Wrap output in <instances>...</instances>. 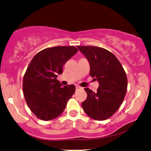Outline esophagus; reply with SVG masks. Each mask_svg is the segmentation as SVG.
<instances>
[{"label": "esophagus", "instance_id": "1", "mask_svg": "<svg viewBox=\"0 0 151 151\" xmlns=\"http://www.w3.org/2000/svg\"><path fill=\"white\" fill-rule=\"evenodd\" d=\"M81 89V87H79V86H76V90H79Z\"/></svg>", "mask_w": 151, "mask_h": 151}]
</instances>
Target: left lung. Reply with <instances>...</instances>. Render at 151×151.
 Here are the masks:
<instances>
[{
    "label": "left lung",
    "mask_w": 151,
    "mask_h": 151,
    "mask_svg": "<svg viewBox=\"0 0 151 151\" xmlns=\"http://www.w3.org/2000/svg\"><path fill=\"white\" fill-rule=\"evenodd\" d=\"M90 64V75L99 82L97 92L85 88L87 98L81 105L89 117L97 121L110 118L121 106L127 87L126 73L117 58L105 49L77 46Z\"/></svg>",
    "instance_id": "left-lung-1"
}]
</instances>
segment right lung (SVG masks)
<instances>
[{
  "mask_svg": "<svg viewBox=\"0 0 151 151\" xmlns=\"http://www.w3.org/2000/svg\"><path fill=\"white\" fill-rule=\"evenodd\" d=\"M77 51L75 47H49L38 52L28 65L23 91L28 107L40 119L50 121L60 116L75 92L73 84L63 87L56 78Z\"/></svg>",
  "mask_w": 151,
  "mask_h": 151,
  "instance_id": "right-lung-1",
  "label": "right lung"
}]
</instances>
